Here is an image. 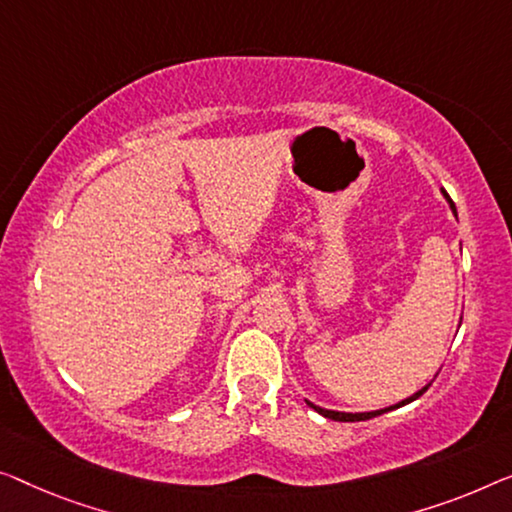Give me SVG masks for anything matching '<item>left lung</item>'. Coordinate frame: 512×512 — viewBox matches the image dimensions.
Returning <instances> with one entry per match:
<instances>
[{
	"instance_id": "8db88e82",
	"label": "left lung",
	"mask_w": 512,
	"mask_h": 512,
	"mask_svg": "<svg viewBox=\"0 0 512 512\" xmlns=\"http://www.w3.org/2000/svg\"><path fill=\"white\" fill-rule=\"evenodd\" d=\"M444 195L448 197V193H444ZM448 202H451V209L455 211V204H453L451 197H448ZM430 384H432V381H430ZM430 384L423 386L421 391L411 395V398L402 400V402H398V404H393V407H388V409H379V411H365V414H345V411H331V409H322V407H317V404H312V402H308V404H310V407L315 409V411H319V414H322L324 418H331V421H340V423H356V421H368V418H375V416L386 414V411H393V409H398V407H402V404H409V402H414L416 398H421V395L427 391V388H430Z\"/></svg>"
}]
</instances>
